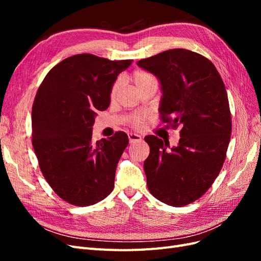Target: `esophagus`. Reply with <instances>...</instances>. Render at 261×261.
<instances>
[{"label":"esophagus","mask_w":261,"mask_h":261,"mask_svg":"<svg viewBox=\"0 0 261 261\" xmlns=\"http://www.w3.org/2000/svg\"><path fill=\"white\" fill-rule=\"evenodd\" d=\"M128 139H129V143L134 144V143H138V141L141 140V137L137 134H128Z\"/></svg>","instance_id":"esophagus-1"}]
</instances>
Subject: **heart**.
I'll list each match as a JSON object with an SVG mask.
<instances>
[{
	"mask_svg": "<svg viewBox=\"0 0 261 261\" xmlns=\"http://www.w3.org/2000/svg\"><path fill=\"white\" fill-rule=\"evenodd\" d=\"M132 80H133L134 84L136 85L138 90L140 88H143V87H145V86L156 84L155 77L151 73L146 72V70H136V72L133 74ZM121 86H122V80L121 78H118V80L113 84L112 88H111V92H110V97H111V99H114L117 96V92L120 91ZM143 122H144V117L137 116V115L132 116L128 120V123L133 126L134 128L141 127Z\"/></svg>",
	"mask_w": 261,
	"mask_h": 261,
	"instance_id": "obj_1",
	"label": "heart"
}]
</instances>
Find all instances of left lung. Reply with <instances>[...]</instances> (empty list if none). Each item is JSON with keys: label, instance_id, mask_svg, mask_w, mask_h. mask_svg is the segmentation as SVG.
Listing matches in <instances>:
<instances>
[{"label": "left lung", "instance_id": "left-lung-1", "mask_svg": "<svg viewBox=\"0 0 261 261\" xmlns=\"http://www.w3.org/2000/svg\"><path fill=\"white\" fill-rule=\"evenodd\" d=\"M137 64L161 83L162 123L180 129L178 146L171 150L154 135L145 137L148 189L169 206H187L211 187L225 161L232 117L224 83L210 60L186 49L164 51Z\"/></svg>", "mask_w": 261, "mask_h": 261}]
</instances>
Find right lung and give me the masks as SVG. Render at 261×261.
<instances>
[{
  "label": "right lung",
  "mask_w": 261,
  "mask_h": 261,
  "mask_svg": "<svg viewBox=\"0 0 261 261\" xmlns=\"http://www.w3.org/2000/svg\"><path fill=\"white\" fill-rule=\"evenodd\" d=\"M132 62L76 54L55 65L37 91L31 141L39 167L54 193L73 206H91L113 191L128 137L116 132L94 143L92 125L97 112L109 108L118 74Z\"/></svg>",
  "instance_id": "add662e5"
}]
</instances>
